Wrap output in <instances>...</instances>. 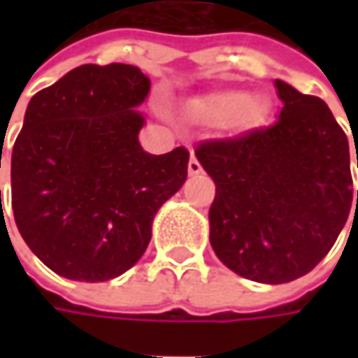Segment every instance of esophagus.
Listing matches in <instances>:
<instances>
[{"mask_svg":"<svg viewBox=\"0 0 358 358\" xmlns=\"http://www.w3.org/2000/svg\"><path fill=\"white\" fill-rule=\"evenodd\" d=\"M201 171H203V167H201L199 161L195 157H191V161H189V175L193 177V175H199Z\"/></svg>","mask_w":358,"mask_h":358,"instance_id":"34e87169","label":"esophagus"}]
</instances>
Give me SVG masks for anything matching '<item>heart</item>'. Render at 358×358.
Here are the masks:
<instances>
[{
    "mask_svg": "<svg viewBox=\"0 0 358 358\" xmlns=\"http://www.w3.org/2000/svg\"><path fill=\"white\" fill-rule=\"evenodd\" d=\"M237 109V115L241 119L249 117L251 111H253V103L249 99L247 93H241V91H227V93H217L213 97H209L205 103L201 105V113L205 115H221V113H229V111H235Z\"/></svg>",
    "mask_w": 358,
    "mask_h": 358,
    "instance_id": "1",
    "label": "heart"
}]
</instances>
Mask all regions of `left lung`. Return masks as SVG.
<instances>
[{
  "label": "left lung",
  "mask_w": 358,
  "mask_h": 358,
  "mask_svg": "<svg viewBox=\"0 0 358 358\" xmlns=\"http://www.w3.org/2000/svg\"><path fill=\"white\" fill-rule=\"evenodd\" d=\"M275 90L282 103L275 125L195 151L217 189L209 209L215 255L265 285L295 281L317 267L352 201L349 139L331 109L281 79Z\"/></svg>",
  "instance_id": "1"
}]
</instances>
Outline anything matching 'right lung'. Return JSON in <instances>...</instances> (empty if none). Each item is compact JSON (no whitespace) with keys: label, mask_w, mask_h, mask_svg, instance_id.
Segmentation results:
<instances>
[{"label":"right lung","mask_w":358,"mask_h":358,"mask_svg":"<svg viewBox=\"0 0 358 358\" xmlns=\"http://www.w3.org/2000/svg\"><path fill=\"white\" fill-rule=\"evenodd\" d=\"M149 90L135 65L90 63L27 103L11 153L13 217L35 257L65 279L99 282L129 271L161 205L185 183L187 149L151 155L139 143L137 107Z\"/></svg>","instance_id":"obj_1"}]
</instances>
